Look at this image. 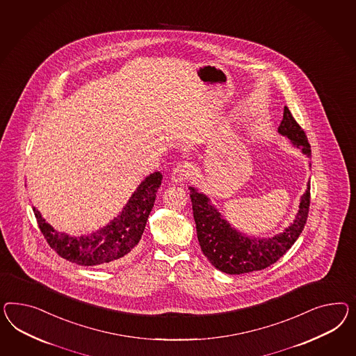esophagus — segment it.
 I'll return each instance as SVG.
<instances>
[{"instance_id": "1", "label": "esophagus", "mask_w": 356, "mask_h": 356, "mask_svg": "<svg viewBox=\"0 0 356 356\" xmlns=\"http://www.w3.org/2000/svg\"><path fill=\"white\" fill-rule=\"evenodd\" d=\"M191 167L188 163L179 164L176 168H173L171 175V181L175 184L185 183V180L189 177Z\"/></svg>"}]
</instances>
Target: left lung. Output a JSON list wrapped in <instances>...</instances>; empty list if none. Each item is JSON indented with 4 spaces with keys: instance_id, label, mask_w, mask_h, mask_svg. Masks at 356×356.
Here are the masks:
<instances>
[{
    "instance_id": "left-lung-1",
    "label": "left lung",
    "mask_w": 356,
    "mask_h": 356,
    "mask_svg": "<svg viewBox=\"0 0 356 356\" xmlns=\"http://www.w3.org/2000/svg\"><path fill=\"white\" fill-rule=\"evenodd\" d=\"M279 134L286 136L291 144L311 156L307 136L286 106L284 107ZM189 189L197 237L203 254L215 268L229 275L260 270L276 263L294 245L307 221L309 183L307 191L300 198L296 220L285 231L272 238H251L242 234L221 218L220 212L212 206L204 194L192 186Z\"/></svg>"
}]
</instances>
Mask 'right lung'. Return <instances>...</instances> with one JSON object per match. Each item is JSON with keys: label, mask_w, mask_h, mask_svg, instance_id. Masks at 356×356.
<instances>
[{"label": "right lung", "mask_w": 356, "mask_h": 356, "mask_svg": "<svg viewBox=\"0 0 356 356\" xmlns=\"http://www.w3.org/2000/svg\"><path fill=\"white\" fill-rule=\"evenodd\" d=\"M162 177L161 172L149 175L132 194L120 215L89 236L76 237L54 231L33 207L40 231L59 257L79 266H104L125 258L141 240Z\"/></svg>", "instance_id": "1"}]
</instances>
